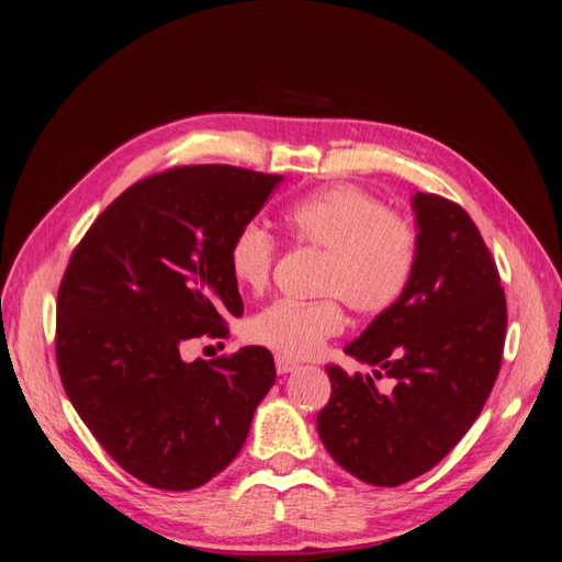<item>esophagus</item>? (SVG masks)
<instances>
[{
    "label": "esophagus",
    "instance_id": "34e87169",
    "mask_svg": "<svg viewBox=\"0 0 562 562\" xmlns=\"http://www.w3.org/2000/svg\"><path fill=\"white\" fill-rule=\"evenodd\" d=\"M274 363H277V372H279V375H288V372H293V370H297V368H300V363H297V361L285 359V356H281V353L277 356Z\"/></svg>",
    "mask_w": 562,
    "mask_h": 562
}]
</instances>
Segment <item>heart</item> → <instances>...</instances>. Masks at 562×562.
Segmentation results:
<instances>
[{
    "label": "heart",
    "mask_w": 562,
    "mask_h": 562,
    "mask_svg": "<svg viewBox=\"0 0 562 562\" xmlns=\"http://www.w3.org/2000/svg\"><path fill=\"white\" fill-rule=\"evenodd\" d=\"M283 223L300 246L323 252L314 302L277 300L246 321V339L291 359L312 356L345 328L339 300L361 316L389 312L411 285L417 232L384 201L351 184H337L293 201ZM277 239L260 223H246L227 250L236 285L260 293L277 262Z\"/></svg>",
    "instance_id": "heart-1"
}]
</instances>
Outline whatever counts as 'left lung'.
<instances>
[{
  "instance_id": "left-lung-1",
  "label": "left lung",
  "mask_w": 562,
  "mask_h": 562,
  "mask_svg": "<svg viewBox=\"0 0 562 562\" xmlns=\"http://www.w3.org/2000/svg\"><path fill=\"white\" fill-rule=\"evenodd\" d=\"M417 262L389 312L345 347L396 386L328 366L323 446L356 479L396 487L434 469L479 419L499 375L506 297L479 227L454 201L417 192Z\"/></svg>"
}]
</instances>
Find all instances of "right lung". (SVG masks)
Masks as SVG:
<instances>
[{"mask_svg":"<svg viewBox=\"0 0 562 562\" xmlns=\"http://www.w3.org/2000/svg\"><path fill=\"white\" fill-rule=\"evenodd\" d=\"M281 176L206 164L116 196L72 250L58 288L56 363L67 398L114 462L157 490L209 483L239 454L274 356L244 347L182 361L196 337L244 314L232 236Z\"/></svg>","mask_w":562,"mask_h":562,"instance_id":"obj_1","label":"right lung"}]
</instances>
